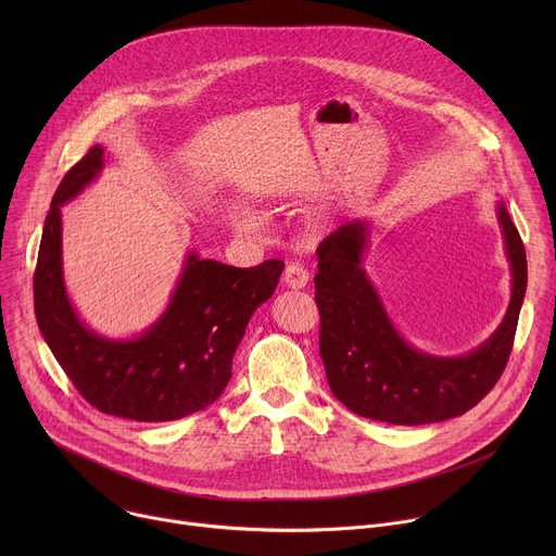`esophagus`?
I'll return each mask as SVG.
<instances>
[{"label": "esophagus", "mask_w": 556, "mask_h": 556, "mask_svg": "<svg viewBox=\"0 0 556 556\" xmlns=\"http://www.w3.org/2000/svg\"><path fill=\"white\" fill-rule=\"evenodd\" d=\"M309 281V273L305 266H301L299 262H292L286 266V273H283V283L292 290H301L305 288Z\"/></svg>", "instance_id": "esophagus-1"}]
</instances>
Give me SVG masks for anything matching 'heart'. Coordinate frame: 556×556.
Instances as JSON below:
<instances>
[{
    "instance_id": "1",
    "label": "heart",
    "mask_w": 556,
    "mask_h": 556,
    "mask_svg": "<svg viewBox=\"0 0 556 556\" xmlns=\"http://www.w3.org/2000/svg\"><path fill=\"white\" fill-rule=\"evenodd\" d=\"M230 224H232L235 230H240V232H251V230L257 228V219L251 213H247V211L232 213L230 215Z\"/></svg>"
}]
</instances>
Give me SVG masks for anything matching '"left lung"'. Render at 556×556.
I'll use <instances>...</instances> for the list:
<instances>
[{"label": "left lung", "mask_w": 556, "mask_h": 556, "mask_svg": "<svg viewBox=\"0 0 556 556\" xmlns=\"http://www.w3.org/2000/svg\"><path fill=\"white\" fill-rule=\"evenodd\" d=\"M497 219L510 262L513 294L500 328L462 356H433L395 330L363 257L369 224L352 219L321 242L314 275L321 312L319 350L332 393L354 414L389 425H429L466 414L500 380L515 341L528 286L521 237L500 200Z\"/></svg>", "instance_id": "left-lung-1"}]
</instances>
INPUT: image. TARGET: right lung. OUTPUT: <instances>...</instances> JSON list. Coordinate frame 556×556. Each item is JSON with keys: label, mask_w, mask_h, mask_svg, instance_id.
<instances>
[{"label": "right lung", "mask_w": 556, "mask_h": 556, "mask_svg": "<svg viewBox=\"0 0 556 556\" xmlns=\"http://www.w3.org/2000/svg\"><path fill=\"white\" fill-rule=\"evenodd\" d=\"M103 172L94 144L61 180L41 235L35 268V314L54 358L84 399L103 414L169 422L213 405L253 312L273 296L283 262L235 268L191 251L167 309L134 339L90 330L70 303L61 260V206Z\"/></svg>", "instance_id": "right-lung-1"}]
</instances>
